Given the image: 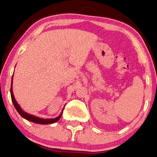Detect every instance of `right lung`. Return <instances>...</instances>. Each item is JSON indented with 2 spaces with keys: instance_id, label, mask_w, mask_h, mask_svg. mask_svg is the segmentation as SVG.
I'll list each match as a JSON object with an SVG mask.
<instances>
[{
  "instance_id": "right-lung-1",
  "label": "right lung",
  "mask_w": 157,
  "mask_h": 157,
  "mask_svg": "<svg viewBox=\"0 0 157 157\" xmlns=\"http://www.w3.org/2000/svg\"><path fill=\"white\" fill-rule=\"evenodd\" d=\"M13 75L12 76V80H11V86H10V96H11V99H12V102L13 103V105L15 106L16 110L18 111V113L20 114L21 116L23 118H25V119L27 120L32 121L33 123L40 124H53V123L56 122V121H58L59 120H60V118L62 116V114L63 113L64 109H62L60 116H58L57 117L54 118V119H44V118H40L39 117L33 116V115L27 113L25 111H23L22 109V108L21 107V106L18 104V103L17 102L15 97H14L13 93Z\"/></svg>"
}]
</instances>
